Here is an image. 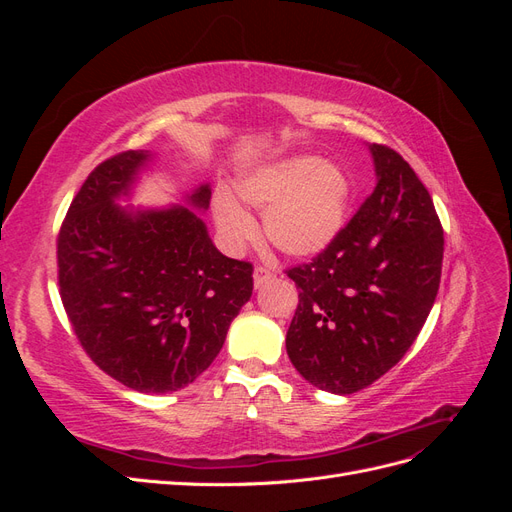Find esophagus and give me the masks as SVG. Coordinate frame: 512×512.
<instances>
[{
	"label": "esophagus",
	"mask_w": 512,
	"mask_h": 512,
	"mask_svg": "<svg viewBox=\"0 0 512 512\" xmlns=\"http://www.w3.org/2000/svg\"><path fill=\"white\" fill-rule=\"evenodd\" d=\"M273 271L271 269H267V267H256L254 269V286L256 288H260L262 284H269L271 280H273Z\"/></svg>",
	"instance_id": "1"
}]
</instances>
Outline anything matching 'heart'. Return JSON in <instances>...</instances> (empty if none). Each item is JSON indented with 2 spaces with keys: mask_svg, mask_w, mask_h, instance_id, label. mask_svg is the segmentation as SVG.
<instances>
[{
  "mask_svg": "<svg viewBox=\"0 0 512 512\" xmlns=\"http://www.w3.org/2000/svg\"><path fill=\"white\" fill-rule=\"evenodd\" d=\"M235 194L243 205L265 211L262 235L273 250L309 258L327 250L344 228L350 183L335 164L294 156L241 177ZM213 218L232 247H241L254 235L252 218L226 192L213 198Z\"/></svg>",
  "mask_w": 512,
  "mask_h": 512,
  "instance_id": "1",
  "label": "heart"
}]
</instances>
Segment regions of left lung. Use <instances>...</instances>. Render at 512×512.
<instances>
[{
    "label": "left lung",
    "mask_w": 512,
    "mask_h": 512,
    "mask_svg": "<svg viewBox=\"0 0 512 512\" xmlns=\"http://www.w3.org/2000/svg\"><path fill=\"white\" fill-rule=\"evenodd\" d=\"M369 151L374 192L327 250L286 271L299 288L288 356L335 395L365 389L401 361L440 288L444 230L427 188L391 147Z\"/></svg>",
    "instance_id": "obj_1"
}]
</instances>
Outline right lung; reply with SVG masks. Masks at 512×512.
<instances>
[{
	"instance_id": "right-lung-1",
	"label": "right lung",
	"mask_w": 512,
	"mask_h": 512,
	"mask_svg": "<svg viewBox=\"0 0 512 512\" xmlns=\"http://www.w3.org/2000/svg\"><path fill=\"white\" fill-rule=\"evenodd\" d=\"M149 151H123L91 170L57 237L59 294L83 350L141 393L194 382L222 350L252 297V265L224 256L188 207H119ZM209 183L185 203L205 211Z\"/></svg>"
}]
</instances>
